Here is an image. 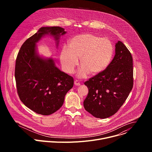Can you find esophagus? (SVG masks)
Segmentation results:
<instances>
[{"mask_svg":"<svg viewBox=\"0 0 152 152\" xmlns=\"http://www.w3.org/2000/svg\"><path fill=\"white\" fill-rule=\"evenodd\" d=\"M75 85H76V86H79V85H80V83L79 82V80H75Z\"/></svg>","mask_w":152,"mask_h":152,"instance_id":"esophagus-1","label":"esophagus"}]
</instances>
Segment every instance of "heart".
I'll return each instance as SVG.
<instances>
[{"label":"heart","instance_id":"heart-1","mask_svg":"<svg viewBox=\"0 0 152 152\" xmlns=\"http://www.w3.org/2000/svg\"><path fill=\"white\" fill-rule=\"evenodd\" d=\"M114 48L111 42L91 34L73 37L70 46H64L61 50L60 60L62 66L67 73H72L79 64L81 67L77 73L80 77L100 73L106 70L111 62Z\"/></svg>","mask_w":152,"mask_h":152}]
</instances>
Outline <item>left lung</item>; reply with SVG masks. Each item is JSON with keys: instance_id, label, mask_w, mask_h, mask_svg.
Here are the masks:
<instances>
[{"instance_id": "obj_1", "label": "left lung", "mask_w": 152, "mask_h": 152, "mask_svg": "<svg viewBox=\"0 0 152 152\" xmlns=\"http://www.w3.org/2000/svg\"><path fill=\"white\" fill-rule=\"evenodd\" d=\"M133 73L132 55L123 43L118 41L110 66L84 83L88 88L83 102L85 110L99 118L115 114L132 89Z\"/></svg>"}]
</instances>
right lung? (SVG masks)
<instances>
[{
  "label": "right lung",
  "mask_w": 152,
  "mask_h": 152,
  "mask_svg": "<svg viewBox=\"0 0 152 152\" xmlns=\"http://www.w3.org/2000/svg\"><path fill=\"white\" fill-rule=\"evenodd\" d=\"M66 34L59 26L42 27L27 39L17 56L15 78L20 100L35 113L50 115L62 106L65 96L73 86V77L61 72L52 58L41 57L37 42L46 35L52 36L58 46L61 35Z\"/></svg>",
  "instance_id": "1"
}]
</instances>
